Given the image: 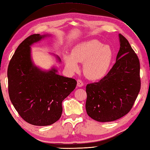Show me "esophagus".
Instances as JSON below:
<instances>
[{"label": "esophagus", "mask_w": 150, "mask_h": 150, "mask_svg": "<svg viewBox=\"0 0 150 150\" xmlns=\"http://www.w3.org/2000/svg\"><path fill=\"white\" fill-rule=\"evenodd\" d=\"M84 85L83 82L82 81L81 79H78L77 80V86L79 87H82Z\"/></svg>", "instance_id": "obj_1"}]
</instances>
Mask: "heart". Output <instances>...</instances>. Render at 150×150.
Returning <instances> with one entry per match:
<instances>
[{
  "label": "heart",
  "mask_w": 150,
  "mask_h": 150,
  "mask_svg": "<svg viewBox=\"0 0 150 150\" xmlns=\"http://www.w3.org/2000/svg\"><path fill=\"white\" fill-rule=\"evenodd\" d=\"M113 52L108 45L96 40L82 42L74 47L71 55H66L67 68L75 72L79 69L77 62L84 63V75L90 80H99L107 73L112 60Z\"/></svg>",
  "instance_id": "b5f03b06"
}]
</instances>
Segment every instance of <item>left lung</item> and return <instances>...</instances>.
Segmentation results:
<instances>
[{"label": "left lung", "mask_w": 150, "mask_h": 150, "mask_svg": "<svg viewBox=\"0 0 150 150\" xmlns=\"http://www.w3.org/2000/svg\"><path fill=\"white\" fill-rule=\"evenodd\" d=\"M119 38L116 63L100 81L86 87V112L98 122H112L126 115L141 86L139 58L128 40L121 34Z\"/></svg>", "instance_id": "1"}]
</instances>
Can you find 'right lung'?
I'll list each match as a JSON object with an SVG mask.
<instances>
[{"instance_id":"right-lung-1","label":"right lung","mask_w":150,"mask_h":150,"mask_svg":"<svg viewBox=\"0 0 150 150\" xmlns=\"http://www.w3.org/2000/svg\"><path fill=\"white\" fill-rule=\"evenodd\" d=\"M45 36L32 34L23 40L11 58L7 73L14 108L25 122L38 126L51 125L60 118L62 103L77 85L74 79L57 74L55 68L43 71L32 64L30 46Z\"/></svg>"}]
</instances>
